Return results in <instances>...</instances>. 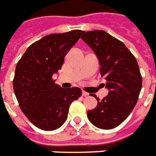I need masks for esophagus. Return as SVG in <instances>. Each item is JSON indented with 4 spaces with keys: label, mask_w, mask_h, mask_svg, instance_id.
I'll list each match as a JSON object with an SVG mask.
<instances>
[{
    "label": "esophagus",
    "mask_w": 156,
    "mask_h": 156,
    "mask_svg": "<svg viewBox=\"0 0 156 156\" xmlns=\"http://www.w3.org/2000/svg\"><path fill=\"white\" fill-rule=\"evenodd\" d=\"M82 95H83V97H87V96H88V93H87V92H85V91H83Z\"/></svg>",
    "instance_id": "34e87169"
}]
</instances>
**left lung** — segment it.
Instances as JSON below:
<instances>
[{"label": "left lung", "mask_w": 156, "mask_h": 156, "mask_svg": "<svg viewBox=\"0 0 156 156\" xmlns=\"http://www.w3.org/2000/svg\"><path fill=\"white\" fill-rule=\"evenodd\" d=\"M83 33L81 38L98 58L100 74L108 89L102 100L92 95L98 105L88 111V118L96 127L111 129L126 119L137 103L142 88L139 65L127 47L108 32L96 30Z\"/></svg>", "instance_id": "obj_1"}]
</instances>
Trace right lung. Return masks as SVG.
<instances>
[{
    "mask_svg": "<svg viewBox=\"0 0 156 156\" xmlns=\"http://www.w3.org/2000/svg\"><path fill=\"white\" fill-rule=\"evenodd\" d=\"M81 30L45 36L27 49L16 64L13 89L26 117L42 130L61 127L69 106L82 94L79 88H63L52 75L63 64L64 58L80 38Z\"/></svg>",
    "mask_w": 156,
    "mask_h": 156,
    "instance_id": "obj_1",
    "label": "right lung"
}]
</instances>
